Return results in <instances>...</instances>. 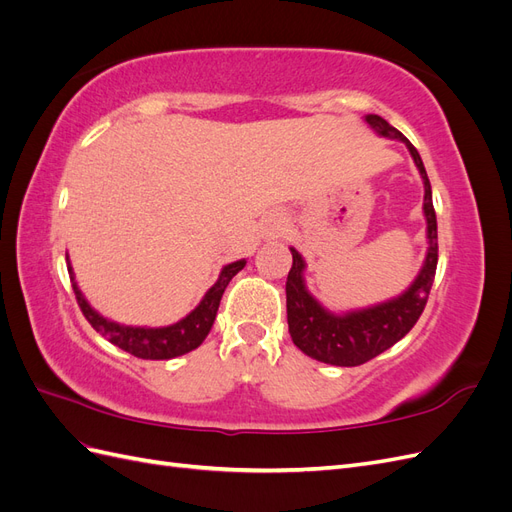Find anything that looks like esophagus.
Returning <instances> with one entry per match:
<instances>
[{
  "instance_id": "obj_1",
  "label": "esophagus",
  "mask_w": 512,
  "mask_h": 512,
  "mask_svg": "<svg viewBox=\"0 0 512 512\" xmlns=\"http://www.w3.org/2000/svg\"><path fill=\"white\" fill-rule=\"evenodd\" d=\"M277 230H282V220H280V218H275V220H273L271 235H277Z\"/></svg>"
}]
</instances>
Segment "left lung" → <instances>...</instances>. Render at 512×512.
<instances>
[{
  "label": "left lung",
  "mask_w": 512,
  "mask_h": 512,
  "mask_svg": "<svg viewBox=\"0 0 512 512\" xmlns=\"http://www.w3.org/2000/svg\"><path fill=\"white\" fill-rule=\"evenodd\" d=\"M365 121L378 134L386 138H399L410 149L414 164L425 183L423 211L427 218L429 247L421 273H418L412 286L401 297L344 316L327 312L307 292L303 282L305 262L301 254L290 247L292 267L286 280V312L292 342L307 356H312V359L339 367H356L371 361L374 356L397 344L414 327L427 305L433 275H436L438 267V222L431 200V183L427 179L423 160L418 156L416 147L397 128H393L389 121H384L378 115H367Z\"/></svg>",
  "instance_id": "1"
}]
</instances>
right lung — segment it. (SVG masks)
I'll list each match as a JSON object with an SVG mask.
<instances>
[{
  "instance_id": "add662e5",
  "label": "right lung",
  "mask_w": 512,
  "mask_h": 512,
  "mask_svg": "<svg viewBox=\"0 0 512 512\" xmlns=\"http://www.w3.org/2000/svg\"><path fill=\"white\" fill-rule=\"evenodd\" d=\"M243 267H245V258L232 262V265H226L218 277V282H215L207 290L205 299L198 303V307L192 314H188L175 324H170V327H160V329L126 327V324H119V322H113V320L100 316L96 309L85 301L79 286H76L70 262H68V273H70L72 288L76 294V303H79L81 312L91 327H94L102 337H106L108 342L115 344L121 350L138 356V359L164 361V359H175V356L190 352L205 342V337L209 335V331L213 327L215 314H218L222 294H224L228 282Z\"/></svg>"
}]
</instances>
